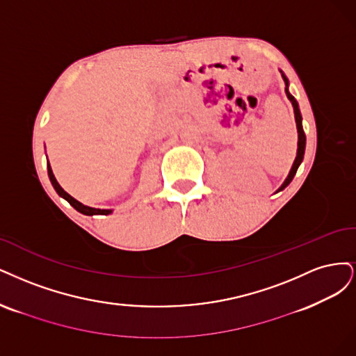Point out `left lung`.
<instances>
[{
	"label": "left lung",
	"mask_w": 356,
	"mask_h": 356,
	"mask_svg": "<svg viewBox=\"0 0 356 356\" xmlns=\"http://www.w3.org/2000/svg\"><path fill=\"white\" fill-rule=\"evenodd\" d=\"M282 78H284V81H285V93H286V97L290 99V102L293 103V108H294V117H296V124H297V133H299V143H297V156H296V159H294V164H293V167H291V171H290V175H289V177L285 179V181L282 183V186L280 188V191H282L284 188H286L290 185V181L293 180V177L296 176V171H297V168H299V165L302 164V161H303V155H305V146H306V136H305V131H303V127H302V115H300V109H299V105H297V100L290 95V91H289V79H286V76L282 74Z\"/></svg>",
	"instance_id": "obj_1"
}]
</instances>
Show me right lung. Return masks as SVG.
I'll list each match as a JSON object with an SVG mask.
<instances>
[{
    "label": "right lung",
    "instance_id": "obj_1",
    "mask_svg": "<svg viewBox=\"0 0 356 356\" xmlns=\"http://www.w3.org/2000/svg\"><path fill=\"white\" fill-rule=\"evenodd\" d=\"M47 168H49V177H50V181H51V185L54 186L56 192L59 193L62 198H65L67 202H70L76 211L83 213V214H86V216H93V214H103V216H106V214L112 213V210H100V209H91V207H87V205H84V204H81L79 201H76L75 198H72L71 195L67 193V192H65V191L62 189V186L59 185V183H57V180H56L54 175H53V171H51L50 164L47 165Z\"/></svg>",
    "mask_w": 356,
    "mask_h": 356
}]
</instances>
